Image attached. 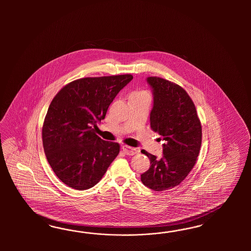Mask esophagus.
Instances as JSON below:
<instances>
[{
  "mask_svg": "<svg viewBox=\"0 0 251 251\" xmlns=\"http://www.w3.org/2000/svg\"><path fill=\"white\" fill-rule=\"evenodd\" d=\"M122 149H123V151L125 152L127 155H134V154H136L137 152H138V150H137L136 148L130 147V146H128V145H123Z\"/></svg>",
  "mask_w": 251,
  "mask_h": 251,
  "instance_id": "esophagus-1",
  "label": "esophagus"
}]
</instances>
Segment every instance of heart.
<instances>
[{"mask_svg": "<svg viewBox=\"0 0 251 251\" xmlns=\"http://www.w3.org/2000/svg\"><path fill=\"white\" fill-rule=\"evenodd\" d=\"M136 93H139V92H136Z\"/></svg>", "mask_w": 251, "mask_h": 251, "instance_id": "1", "label": "heart"}]
</instances>
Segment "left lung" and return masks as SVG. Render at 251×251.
Instances as JSON below:
<instances>
[{"mask_svg":"<svg viewBox=\"0 0 251 251\" xmlns=\"http://www.w3.org/2000/svg\"><path fill=\"white\" fill-rule=\"evenodd\" d=\"M147 83L153 96L150 125L165 144L159 159L142 150L151 166L141 180L155 191L171 190L182 182L197 161L201 125L193 101L181 86L155 76L148 77Z\"/></svg>","mask_w":251,"mask_h":251,"instance_id":"obj_1","label":"left lung"}]
</instances>
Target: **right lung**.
Segmentation results:
<instances>
[{
    "label": "right lung",
    "instance_id": "obj_1",
    "mask_svg": "<svg viewBox=\"0 0 251 251\" xmlns=\"http://www.w3.org/2000/svg\"><path fill=\"white\" fill-rule=\"evenodd\" d=\"M132 75L86 77L62 87L49 106L42 128L46 157L62 182L75 190L94 187L120 152L118 143L94 128Z\"/></svg>",
    "mask_w": 251,
    "mask_h": 251
}]
</instances>
